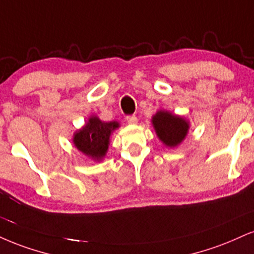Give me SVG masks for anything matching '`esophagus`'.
Instances as JSON below:
<instances>
[{"mask_svg": "<svg viewBox=\"0 0 254 254\" xmlns=\"http://www.w3.org/2000/svg\"><path fill=\"white\" fill-rule=\"evenodd\" d=\"M127 122L129 124H136L137 123V117L136 116H127Z\"/></svg>", "mask_w": 254, "mask_h": 254, "instance_id": "esophagus-1", "label": "esophagus"}]
</instances>
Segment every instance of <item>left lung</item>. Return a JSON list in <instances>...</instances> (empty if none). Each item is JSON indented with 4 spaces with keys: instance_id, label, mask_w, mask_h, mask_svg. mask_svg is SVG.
Masks as SVG:
<instances>
[{
    "instance_id": "obj_1",
    "label": "left lung",
    "mask_w": 254,
    "mask_h": 254,
    "mask_svg": "<svg viewBox=\"0 0 254 254\" xmlns=\"http://www.w3.org/2000/svg\"><path fill=\"white\" fill-rule=\"evenodd\" d=\"M156 133L167 146H176L187 135L188 123L181 117L169 114L168 111H158L152 118Z\"/></svg>"
}]
</instances>
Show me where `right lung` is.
Segmentation results:
<instances>
[{
	"mask_svg": "<svg viewBox=\"0 0 254 254\" xmlns=\"http://www.w3.org/2000/svg\"><path fill=\"white\" fill-rule=\"evenodd\" d=\"M119 127L117 122H102L98 117H91L80 131L74 135L73 142L81 152L93 160H102L109 148L110 135Z\"/></svg>",
	"mask_w": 254,
	"mask_h": 254,
	"instance_id": "obj_1",
	"label": "right lung"
}]
</instances>
